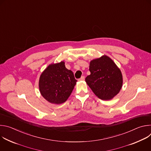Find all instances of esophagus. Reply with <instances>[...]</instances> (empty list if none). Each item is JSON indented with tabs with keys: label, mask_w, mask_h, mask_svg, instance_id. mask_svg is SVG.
I'll return each instance as SVG.
<instances>
[{
	"label": "esophagus",
	"mask_w": 151,
	"mask_h": 151,
	"mask_svg": "<svg viewBox=\"0 0 151 151\" xmlns=\"http://www.w3.org/2000/svg\"><path fill=\"white\" fill-rule=\"evenodd\" d=\"M85 79V77L84 76H81V78H79L78 80L79 81H83Z\"/></svg>",
	"instance_id": "esophagus-1"
}]
</instances>
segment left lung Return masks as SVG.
I'll return each instance as SVG.
<instances>
[{"label":"left lung","mask_w":151,"mask_h":151,"mask_svg":"<svg viewBox=\"0 0 151 151\" xmlns=\"http://www.w3.org/2000/svg\"><path fill=\"white\" fill-rule=\"evenodd\" d=\"M91 74L85 81L93 93L100 99L108 100L114 97L122 85V73L115 63L103 55L90 62Z\"/></svg>","instance_id":"1"}]
</instances>
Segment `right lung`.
I'll list each match as a JSON object with an SVG mask.
<instances>
[{
	"instance_id": "add662e5",
	"label": "right lung",
	"mask_w": 151,
	"mask_h": 151,
	"mask_svg": "<svg viewBox=\"0 0 151 151\" xmlns=\"http://www.w3.org/2000/svg\"><path fill=\"white\" fill-rule=\"evenodd\" d=\"M76 82L73 73L61 61L51 64L42 72L39 82V90L49 102L61 104L70 96Z\"/></svg>"
}]
</instances>
